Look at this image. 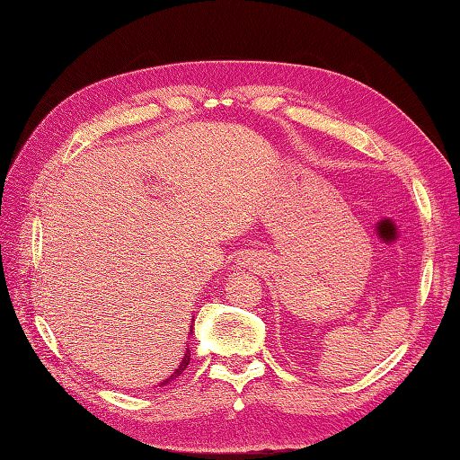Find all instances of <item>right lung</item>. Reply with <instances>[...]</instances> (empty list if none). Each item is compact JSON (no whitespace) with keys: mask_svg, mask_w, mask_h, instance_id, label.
I'll return each instance as SVG.
<instances>
[{"mask_svg":"<svg viewBox=\"0 0 460 460\" xmlns=\"http://www.w3.org/2000/svg\"><path fill=\"white\" fill-rule=\"evenodd\" d=\"M188 364H190V354H185V356H183V359H181V364L178 366V369H175V371H173V374H172V376H170L168 379H165V381H162V385H165V384H170V381H173L175 377H178V376L181 374V371H183L185 367H188Z\"/></svg>","mask_w":460,"mask_h":460,"instance_id":"add662e5","label":"right lung"}]
</instances>
